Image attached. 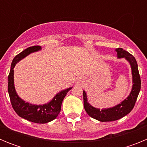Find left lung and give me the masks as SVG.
I'll use <instances>...</instances> for the list:
<instances>
[{
  "label": "left lung",
  "instance_id": "1",
  "mask_svg": "<svg viewBox=\"0 0 147 147\" xmlns=\"http://www.w3.org/2000/svg\"><path fill=\"white\" fill-rule=\"evenodd\" d=\"M117 52V57L119 59L124 58L130 65L132 76V87L129 96L122 101L120 104H118L113 107L99 108L93 107L88 102V97L85 90H83V99H84V107L87 113L93 119H96L99 121H113L119 120L130 113L133 109L137 100L138 96L141 90V78H140L138 64L136 59L132 54L126 51L121 48L115 49Z\"/></svg>",
  "mask_w": 147,
  "mask_h": 147
}]
</instances>
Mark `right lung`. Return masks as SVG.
Wrapping results in <instances>:
<instances>
[{
    "label": "right lung",
    "instance_id": "add662e5",
    "mask_svg": "<svg viewBox=\"0 0 147 147\" xmlns=\"http://www.w3.org/2000/svg\"><path fill=\"white\" fill-rule=\"evenodd\" d=\"M41 49V46L39 45L32 46L15 56L11 62V69L8 76V92L13 109L20 117L34 123L45 124L57 117L60 113L62 101L72 87L59 91L48 103L37 105L28 103L20 98L15 90L14 83V67L17 63L30 54L37 52Z\"/></svg>",
    "mask_w": 147,
    "mask_h": 147
}]
</instances>
